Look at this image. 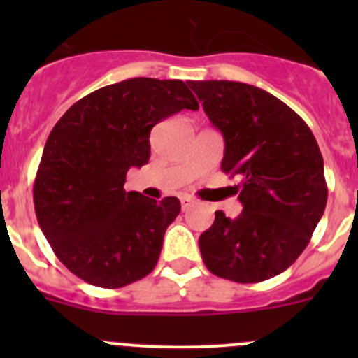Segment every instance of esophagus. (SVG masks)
<instances>
[{"label": "esophagus", "instance_id": "obj_1", "mask_svg": "<svg viewBox=\"0 0 358 358\" xmlns=\"http://www.w3.org/2000/svg\"><path fill=\"white\" fill-rule=\"evenodd\" d=\"M180 202H182V209H183V211H187V209H190L194 204H196V201L190 199V197H182V199H180Z\"/></svg>", "mask_w": 358, "mask_h": 358}]
</instances>
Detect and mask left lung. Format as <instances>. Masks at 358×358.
<instances>
[{
  "label": "left lung",
  "mask_w": 358,
  "mask_h": 358,
  "mask_svg": "<svg viewBox=\"0 0 358 358\" xmlns=\"http://www.w3.org/2000/svg\"><path fill=\"white\" fill-rule=\"evenodd\" d=\"M223 135L222 171L239 176L243 213L201 234L208 270L241 284L279 275L308 246L327 202L324 159L306 122L277 96L237 81H190Z\"/></svg>",
  "instance_id": "1"
}]
</instances>
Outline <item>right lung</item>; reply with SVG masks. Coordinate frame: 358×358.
Listing matches in <instances>:
<instances>
[{"label": "right lung", "mask_w": 358, "mask_h": 358, "mask_svg": "<svg viewBox=\"0 0 358 358\" xmlns=\"http://www.w3.org/2000/svg\"><path fill=\"white\" fill-rule=\"evenodd\" d=\"M183 109H199L183 81L133 78L83 96L50 133L34 180L36 218L85 282L117 289L156 266L182 206L126 192V173L149 162L150 129Z\"/></svg>", "instance_id": "add662e5"}]
</instances>
